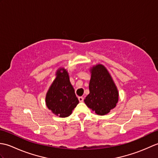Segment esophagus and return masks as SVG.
I'll return each mask as SVG.
<instances>
[{
	"label": "esophagus",
	"mask_w": 158,
	"mask_h": 158,
	"mask_svg": "<svg viewBox=\"0 0 158 158\" xmlns=\"http://www.w3.org/2000/svg\"><path fill=\"white\" fill-rule=\"evenodd\" d=\"M78 99H79V101L80 102H83V98L82 96H79V97H78Z\"/></svg>",
	"instance_id": "obj_1"
}]
</instances>
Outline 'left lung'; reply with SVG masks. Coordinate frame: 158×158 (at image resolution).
Wrapping results in <instances>:
<instances>
[{"instance_id":"1","label":"left lung","mask_w":158,"mask_h":158,"mask_svg":"<svg viewBox=\"0 0 158 158\" xmlns=\"http://www.w3.org/2000/svg\"><path fill=\"white\" fill-rule=\"evenodd\" d=\"M89 94L84 102L98 115H104L115 108L119 100V93L111 76L102 64L90 69Z\"/></svg>"}]
</instances>
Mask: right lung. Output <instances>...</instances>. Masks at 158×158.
<instances>
[{
	"label": "right lung",
	"mask_w": 158,
	"mask_h": 158,
	"mask_svg": "<svg viewBox=\"0 0 158 158\" xmlns=\"http://www.w3.org/2000/svg\"><path fill=\"white\" fill-rule=\"evenodd\" d=\"M56 75V79L47 92L46 105L56 115L66 117L78 105L79 100L70 82L67 70L60 68L57 70Z\"/></svg>",
	"instance_id": "1"
}]
</instances>
